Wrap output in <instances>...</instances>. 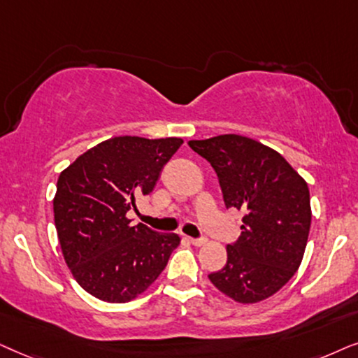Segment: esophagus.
Segmentation results:
<instances>
[{"label":"esophagus","instance_id":"obj_1","mask_svg":"<svg viewBox=\"0 0 358 358\" xmlns=\"http://www.w3.org/2000/svg\"><path fill=\"white\" fill-rule=\"evenodd\" d=\"M188 241H189V244H193L196 247H201V245L206 244V239H204V237H201V239H193V237H189Z\"/></svg>","mask_w":358,"mask_h":358}]
</instances>
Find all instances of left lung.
Here are the masks:
<instances>
[{
	"label": "left lung",
	"instance_id": "1",
	"mask_svg": "<svg viewBox=\"0 0 358 358\" xmlns=\"http://www.w3.org/2000/svg\"><path fill=\"white\" fill-rule=\"evenodd\" d=\"M188 145L217 173L226 208L245 211L226 265L208 278L237 303L264 301L301 265L311 227L308 183L278 152L249 137L222 134Z\"/></svg>",
	"mask_w": 358,
	"mask_h": 358
}]
</instances>
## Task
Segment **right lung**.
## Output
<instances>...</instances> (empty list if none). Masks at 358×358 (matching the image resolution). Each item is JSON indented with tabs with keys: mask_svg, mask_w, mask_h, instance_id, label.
<instances>
[{
	"mask_svg": "<svg viewBox=\"0 0 358 358\" xmlns=\"http://www.w3.org/2000/svg\"><path fill=\"white\" fill-rule=\"evenodd\" d=\"M183 144L178 137H113L92 147L62 171L54 219L62 254L85 292L108 303H127L159 278L176 234L131 226L136 198L150 194L164 165Z\"/></svg>",
	"mask_w": 358,
	"mask_h": 358,
	"instance_id": "obj_1",
	"label": "right lung"
}]
</instances>
